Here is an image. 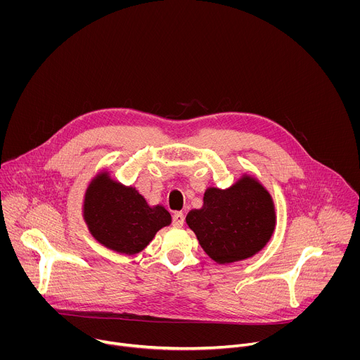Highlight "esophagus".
<instances>
[{"mask_svg": "<svg viewBox=\"0 0 360 360\" xmlns=\"http://www.w3.org/2000/svg\"><path fill=\"white\" fill-rule=\"evenodd\" d=\"M184 222H185V217H184V214H181V212H175V214L172 215V225H174L175 228H181V226L184 225Z\"/></svg>", "mask_w": 360, "mask_h": 360, "instance_id": "34e87169", "label": "esophagus"}]
</instances>
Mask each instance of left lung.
<instances>
[{
  "label": "left lung",
  "mask_w": 360,
  "mask_h": 360,
  "mask_svg": "<svg viewBox=\"0 0 360 360\" xmlns=\"http://www.w3.org/2000/svg\"><path fill=\"white\" fill-rule=\"evenodd\" d=\"M202 249L218 264L250 258L271 239L275 207L269 192L250 176L229 189L210 188L203 207L186 217Z\"/></svg>",
  "instance_id": "8db88e82"
}]
</instances>
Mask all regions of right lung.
<instances>
[{"mask_svg":"<svg viewBox=\"0 0 360 360\" xmlns=\"http://www.w3.org/2000/svg\"><path fill=\"white\" fill-rule=\"evenodd\" d=\"M84 218L91 235L104 246L120 253H138L171 224L169 212L157 205L148 207L135 188H127L98 175L85 193Z\"/></svg>","mask_w":360,"mask_h":360,"instance_id":"right-lung-1","label":"right lung"}]
</instances>
